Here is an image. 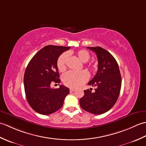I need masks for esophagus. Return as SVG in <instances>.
<instances>
[{
    "label": "esophagus",
    "mask_w": 146,
    "mask_h": 146,
    "mask_svg": "<svg viewBox=\"0 0 146 146\" xmlns=\"http://www.w3.org/2000/svg\"><path fill=\"white\" fill-rule=\"evenodd\" d=\"M75 88H70V91L71 92H74V91H75Z\"/></svg>",
    "instance_id": "esophagus-1"
}]
</instances>
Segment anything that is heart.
<instances>
[{
    "mask_svg": "<svg viewBox=\"0 0 146 146\" xmlns=\"http://www.w3.org/2000/svg\"><path fill=\"white\" fill-rule=\"evenodd\" d=\"M77 58L79 59L82 63L87 62L90 54L89 52L85 49H80L76 52ZM68 57V52H64L61 54L57 60L56 65L58 70L63 72L66 68V60ZM89 78L88 73L85 71H69L65 73L62 76V80L64 84L70 88H77L82 86L83 84L88 81Z\"/></svg>",
    "mask_w": 146,
    "mask_h": 146,
    "instance_id": "1",
    "label": "heart"
}]
</instances>
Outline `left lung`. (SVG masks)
<instances>
[{
  "instance_id": "1",
  "label": "left lung",
  "mask_w": 146,
  "mask_h": 146,
  "mask_svg": "<svg viewBox=\"0 0 146 146\" xmlns=\"http://www.w3.org/2000/svg\"><path fill=\"white\" fill-rule=\"evenodd\" d=\"M94 51L98 58V71L88 83L96 86L95 92L84 90L80 104L83 110L93 114H102L109 110L118 99L121 88V75L115 59L101 47H87Z\"/></svg>"
}]
</instances>
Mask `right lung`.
Wrapping results in <instances>:
<instances>
[{"mask_svg": "<svg viewBox=\"0 0 146 146\" xmlns=\"http://www.w3.org/2000/svg\"><path fill=\"white\" fill-rule=\"evenodd\" d=\"M70 47L48 45L31 60L24 76L26 97L33 109L40 114L49 115L63 106L70 90L64 85L51 88V83H60L56 62L59 56Z\"/></svg>", "mask_w": 146, "mask_h": 146, "instance_id": "add662e5", "label": "right lung"}]
</instances>
